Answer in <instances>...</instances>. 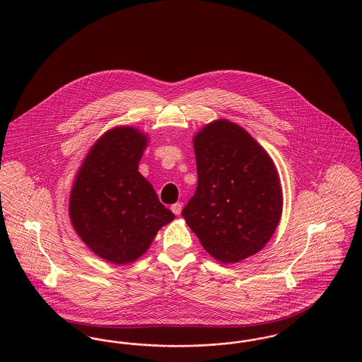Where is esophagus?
Here are the masks:
<instances>
[{"label": "esophagus", "instance_id": "1", "mask_svg": "<svg viewBox=\"0 0 362 362\" xmlns=\"http://www.w3.org/2000/svg\"><path fill=\"white\" fill-rule=\"evenodd\" d=\"M182 207H183V205H182L180 202H177V204H173V206H171V210H173V214L179 216V214L182 213Z\"/></svg>", "mask_w": 362, "mask_h": 362}]
</instances>
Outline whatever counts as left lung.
<instances>
[{
	"label": "left lung",
	"mask_w": 362,
	"mask_h": 362,
	"mask_svg": "<svg viewBox=\"0 0 362 362\" xmlns=\"http://www.w3.org/2000/svg\"><path fill=\"white\" fill-rule=\"evenodd\" d=\"M198 186L182 216L207 254L238 263L276 232L282 189L274 161L241 126L217 119L192 138Z\"/></svg>",
	"instance_id": "obj_1"
}]
</instances>
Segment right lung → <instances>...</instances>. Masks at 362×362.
Wrapping results in <instances>:
<instances>
[{"mask_svg": "<svg viewBox=\"0 0 362 362\" xmlns=\"http://www.w3.org/2000/svg\"><path fill=\"white\" fill-rule=\"evenodd\" d=\"M146 146L148 134L133 126L107 130L86 153L70 189V223L76 233L112 264L142 257L158 229L175 218L138 173Z\"/></svg>", "mask_w": 362, "mask_h": 362, "instance_id": "obj_1", "label": "right lung"}]
</instances>
